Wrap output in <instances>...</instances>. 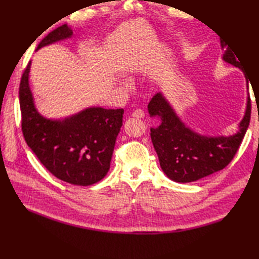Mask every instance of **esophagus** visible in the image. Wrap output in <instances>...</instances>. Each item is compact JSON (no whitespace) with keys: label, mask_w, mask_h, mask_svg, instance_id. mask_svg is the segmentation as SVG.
Returning a JSON list of instances; mask_svg holds the SVG:
<instances>
[{"label":"esophagus","mask_w":259,"mask_h":259,"mask_svg":"<svg viewBox=\"0 0 259 259\" xmlns=\"http://www.w3.org/2000/svg\"><path fill=\"white\" fill-rule=\"evenodd\" d=\"M132 116L136 117V118H143L145 116V113H144V111L141 110V108H137V110H135L133 112V114H132Z\"/></svg>","instance_id":"obj_1"}]
</instances>
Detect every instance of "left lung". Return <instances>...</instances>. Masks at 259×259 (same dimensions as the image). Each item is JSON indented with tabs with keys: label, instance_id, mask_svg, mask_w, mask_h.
Segmentation results:
<instances>
[{
	"label": "left lung",
	"instance_id": "left-lung-1",
	"mask_svg": "<svg viewBox=\"0 0 259 259\" xmlns=\"http://www.w3.org/2000/svg\"><path fill=\"white\" fill-rule=\"evenodd\" d=\"M222 48H226V44L222 42ZM223 60L240 67L229 47L224 52ZM247 100L236 134L207 137L186 127L162 94L154 95L148 103V112L151 116H158L160 124L151 128V137L160 167L167 177L174 182L189 183L225 168L236 155L248 128L251 105L249 97Z\"/></svg>",
	"mask_w": 259,
	"mask_h": 259
}]
</instances>
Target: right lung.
Returning <instances> with one entry per match:
<instances>
[{"label": "right lung", "mask_w": 259, "mask_h": 259, "mask_svg": "<svg viewBox=\"0 0 259 259\" xmlns=\"http://www.w3.org/2000/svg\"><path fill=\"white\" fill-rule=\"evenodd\" d=\"M66 24L49 33L37 49L71 37ZM28 62L19 88L22 133L26 144L44 167L61 181L89 186L107 174L115 142L123 124V108L90 107L73 116L53 120L43 117L34 106L28 85Z\"/></svg>", "instance_id": "1"}]
</instances>
